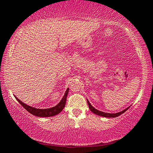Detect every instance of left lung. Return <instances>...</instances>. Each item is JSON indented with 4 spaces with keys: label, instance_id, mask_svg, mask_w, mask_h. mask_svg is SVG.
I'll use <instances>...</instances> for the list:
<instances>
[{
    "label": "left lung",
    "instance_id": "obj_1",
    "mask_svg": "<svg viewBox=\"0 0 153 153\" xmlns=\"http://www.w3.org/2000/svg\"><path fill=\"white\" fill-rule=\"evenodd\" d=\"M87 102H88V104L90 110H91V111L93 113V114H95L97 115V116H100L106 117V118H116V117H118L119 116H120L121 114H123V113H125V111H126L128 109L129 107H129L125 108V109L122 111H120L118 113H116V114H110V113H105V112L101 111L96 109V108H94L93 106L91 105V103H90L89 101L88 100H87Z\"/></svg>",
    "mask_w": 153,
    "mask_h": 153
}]
</instances>
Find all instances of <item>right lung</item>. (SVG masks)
<instances>
[{"label":"right lung","mask_w":153,"mask_h":153,"mask_svg":"<svg viewBox=\"0 0 153 153\" xmlns=\"http://www.w3.org/2000/svg\"><path fill=\"white\" fill-rule=\"evenodd\" d=\"M68 92L69 88L67 89L63 97L62 98V100H60L59 103H58L56 106H53V107L49 108H36L35 107H33V106L27 105L26 104H24V102H22L21 100H19L17 97H15V96H14V97H15L16 100L19 102L20 104H22L23 107L25 108V109H26L27 111L30 113V114H33V116L38 117H51L60 114V113L62 111V109H63L65 106L67 96H68Z\"/></svg>","instance_id":"right-lung-1"}]
</instances>
